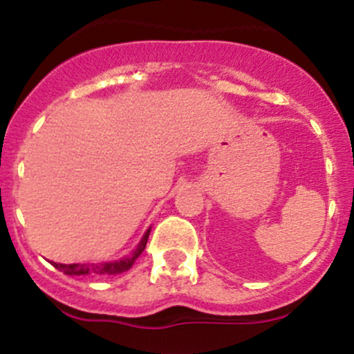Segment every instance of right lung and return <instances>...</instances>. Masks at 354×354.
I'll list each match as a JSON object with an SVG mask.
<instances>
[{"mask_svg":"<svg viewBox=\"0 0 354 354\" xmlns=\"http://www.w3.org/2000/svg\"><path fill=\"white\" fill-rule=\"evenodd\" d=\"M149 232H151V229H147V232L144 234V237L140 239L139 245H137L136 251L132 252V254L127 256V258H122L118 259V261H113V263H100V265H59V263H52L54 268H57V270H61L64 274H118V273H124V271H127L132 268L133 263H136V259L139 258L140 252L146 249V244H147V239H149Z\"/></svg>","mask_w":354,"mask_h":354,"instance_id":"1","label":"right lung"}]
</instances>
